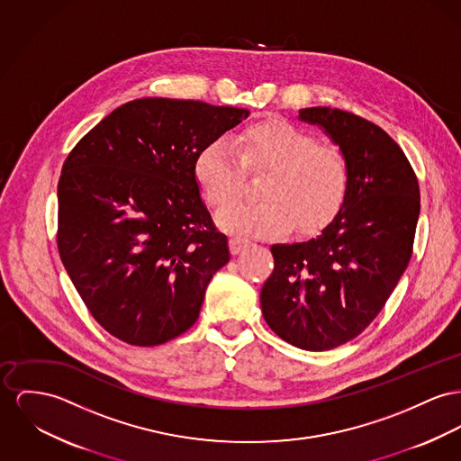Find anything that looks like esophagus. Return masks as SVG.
I'll list each match as a JSON object with an SVG mask.
<instances>
[{
	"label": "esophagus",
	"mask_w": 461,
	"mask_h": 461,
	"mask_svg": "<svg viewBox=\"0 0 461 461\" xmlns=\"http://www.w3.org/2000/svg\"><path fill=\"white\" fill-rule=\"evenodd\" d=\"M230 251L232 253H240V251H243L246 246L249 245V240H246V238H241V236H234V238H230Z\"/></svg>",
	"instance_id": "obj_1"
}]
</instances>
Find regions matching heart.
I'll return each instance as SVG.
<instances>
[{"mask_svg":"<svg viewBox=\"0 0 461 461\" xmlns=\"http://www.w3.org/2000/svg\"><path fill=\"white\" fill-rule=\"evenodd\" d=\"M232 147L216 140L194 162L197 186L215 208L239 194L244 168L267 171L259 185L260 202L235 203L218 213L216 220L225 230L279 236L295 225L301 232H312L344 204L349 169L336 145L316 143L311 132L286 121L266 119L241 129Z\"/></svg>","mask_w":461,"mask_h":461,"instance_id":"1","label":"heart"}]
</instances>
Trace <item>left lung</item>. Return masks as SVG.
I'll return each instance as SVG.
<instances>
[{"label":"left lung","mask_w":461,"mask_h":461,"mask_svg":"<svg viewBox=\"0 0 461 461\" xmlns=\"http://www.w3.org/2000/svg\"><path fill=\"white\" fill-rule=\"evenodd\" d=\"M299 119L323 127L339 145L349 186L320 236L271 246L275 269L262 286L260 306L283 340L327 351L362 334L395 290L412 257L420 185L379 125L327 106L304 108Z\"/></svg>","instance_id":"8db88e82"}]
</instances>
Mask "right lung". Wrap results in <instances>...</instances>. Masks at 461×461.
I'll list each match as a JSON object with an SVG mask.
<instances>
[{"label": "right lung", "instance_id": "right-lung-1", "mask_svg": "<svg viewBox=\"0 0 461 461\" xmlns=\"http://www.w3.org/2000/svg\"><path fill=\"white\" fill-rule=\"evenodd\" d=\"M246 108L192 99L129 101L66 157L58 249L84 304L113 338L157 346L195 320L229 258L194 178L199 152Z\"/></svg>", "mask_w": 461, "mask_h": 461}]
</instances>
